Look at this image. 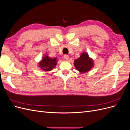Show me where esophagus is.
<instances>
[{"label": "esophagus", "mask_w": 130, "mask_h": 130, "mask_svg": "<svg viewBox=\"0 0 130 130\" xmlns=\"http://www.w3.org/2000/svg\"><path fill=\"white\" fill-rule=\"evenodd\" d=\"M64 58L65 59V60H68L69 59V56L68 55H64Z\"/></svg>", "instance_id": "esophagus-1"}]
</instances>
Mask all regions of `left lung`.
<instances>
[{"mask_svg":"<svg viewBox=\"0 0 130 130\" xmlns=\"http://www.w3.org/2000/svg\"><path fill=\"white\" fill-rule=\"evenodd\" d=\"M74 65L80 73H86L93 68L94 63L93 58L89 56L88 53L83 52L80 57L74 60Z\"/></svg>","mask_w":130,"mask_h":130,"instance_id":"left-lung-1","label":"left lung"}]
</instances>
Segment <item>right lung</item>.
Here are the masks:
<instances>
[{
    "mask_svg": "<svg viewBox=\"0 0 130 130\" xmlns=\"http://www.w3.org/2000/svg\"><path fill=\"white\" fill-rule=\"evenodd\" d=\"M57 58L50 57L47 55H45L38 62V67L44 72L51 71L57 65Z\"/></svg>",
    "mask_w": 130,
    "mask_h": 130,
    "instance_id": "add662e5",
    "label": "right lung"
}]
</instances>
